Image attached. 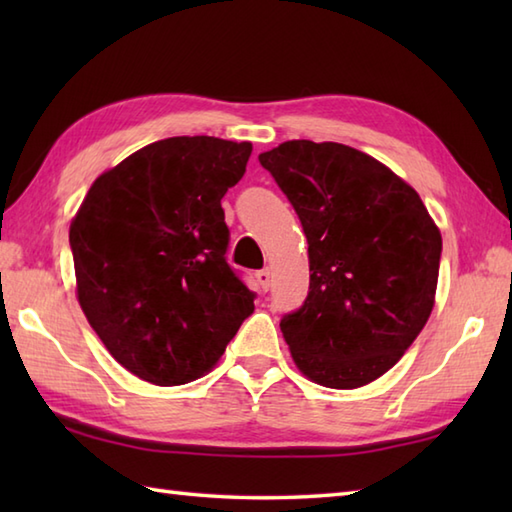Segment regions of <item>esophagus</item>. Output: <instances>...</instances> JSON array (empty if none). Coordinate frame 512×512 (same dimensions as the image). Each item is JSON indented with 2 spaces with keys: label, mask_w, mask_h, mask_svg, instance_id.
<instances>
[{
  "label": "esophagus",
  "mask_w": 512,
  "mask_h": 512,
  "mask_svg": "<svg viewBox=\"0 0 512 512\" xmlns=\"http://www.w3.org/2000/svg\"><path fill=\"white\" fill-rule=\"evenodd\" d=\"M255 277H257L259 286H262V290H264V292L270 288V284H273V273H270L268 268H264V270H257Z\"/></svg>",
  "instance_id": "34e87169"
}]
</instances>
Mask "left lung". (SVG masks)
<instances>
[{
    "instance_id": "obj_1",
    "label": "left lung",
    "mask_w": 512,
    "mask_h": 512,
    "mask_svg": "<svg viewBox=\"0 0 512 512\" xmlns=\"http://www.w3.org/2000/svg\"><path fill=\"white\" fill-rule=\"evenodd\" d=\"M308 237L310 292L279 328L314 383L356 389L394 367L436 299L442 237L420 195L341 143L288 140L259 154Z\"/></svg>"
}]
</instances>
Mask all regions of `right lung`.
Returning <instances> with one entry per match:
<instances>
[{
	"instance_id": "1",
	"label": "right lung",
	"mask_w": 512,
	"mask_h": 512,
	"mask_svg": "<svg viewBox=\"0 0 512 512\" xmlns=\"http://www.w3.org/2000/svg\"><path fill=\"white\" fill-rule=\"evenodd\" d=\"M253 145L158 140L94 180L70 226L76 295L127 372L184 385L220 361L255 310L226 262L224 193Z\"/></svg>"
}]
</instances>
